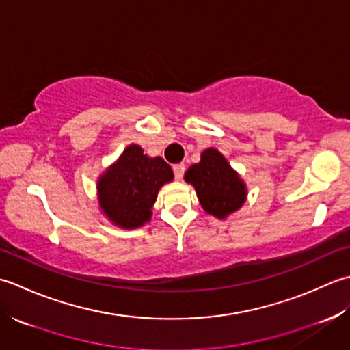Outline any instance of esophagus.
I'll use <instances>...</instances> for the list:
<instances>
[{
  "instance_id": "esophagus-1",
  "label": "esophagus",
  "mask_w": 350,
  "mask_h": 350,
  "mask_svg": "<svg viewBox=\"0 0 350 350\" xmlns=\"http://www.w3.org/2000/svg\"><path fill=\"white\" fill-rule=\"evenodd\" d=\"M174 174L176 180H183L184 172H185V165L184 163H178V165H174Z\"/></svg>"
}]
</instances>
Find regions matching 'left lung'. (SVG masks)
I'll return each mask as SVG.
<instances>
[{"label":"left lung","mask_w":350,"mask_h":350,"mask_svg":"<svg viewBox=\"0 0 350 350\" xmlns=\"http://www.w3.org/2000/svg\"><path fill=\"white\" fill-rule=\"evenodd\" d=\"M184 178L195 185L202 208L219 219L239 210L246 199L243 181L215 148L204 151L201 161L190 166Z\"/></svg>","instance_id":"1"}]
</instances>
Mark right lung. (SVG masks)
<instances>
[{
	"mask_svg": "<svg viewBox=\"0 0 350 350\" xmlns=\"http://www.w3.org/2000/svg\"><path fill=\"white\" fill-rule=\"evenodd\" d=\"M174 180L167 163L149 159L144 149L130 145L98 181L99 205L113 224L137 228L151 217V208L160 187Z\"/></svg>",
	"mask_w": 350,
	"mask_h": 350,
	"instance_id": "add662e5",
	"label": "right lung"
}]
</instances>
